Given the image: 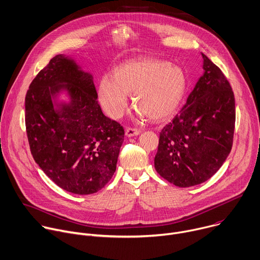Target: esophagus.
<instances>
[{"instance_id":"34e87169","label":"esophagus","mask_w":260,"mask_h":260,"mask_svg":"<svg viewBox=\"0 0 260 260\" xmlns=\"http://www.w3.org/2000/svg\"><path fill=\"white\" fill-rule=\"evenodd\" d=\"M140 134V131L134 127H126L125 129V136L126 137H134V136H138Z\"/></svg>"}]
</instances>
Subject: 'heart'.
<instances>
[{"instance_id": "1", "label": "heart", "mask_w": 260, "mask_h": 260, "mask_svg": "<svg viewBox=\"0 0 260 260\" xmlns=\"http://www.w3.org/2000/svg\"><path fill=\"white\" fill-rule=\"evenodd\" d=\"M188 86L185 71L156 58H141L117 66L112 78L104 76L98 86L99 101L112 118L127 109V94L139 117L153 121L168 118L180 106Z\"/></svg>"}]
</instances>
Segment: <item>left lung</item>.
Here are the masks:
<instances>
[{
    "label": "left lung",
    "instance_id": "1",
    "mask_svg": "<svg viewBox=\"0 0 260 260\" xmlns=\"http://www.w3.org/2000/svg\"><path fill=\"white\" fill-rule=\"evenodd\" d=\"M204 73L181 112L159 136L155 169L167 182L187 188L209 180L229 156L236 110L232 86L202 54Z\"/></svg>",
    "mask_w": 260,
    "mask_h": 260
}]
</instances>
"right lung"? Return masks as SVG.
Returning a JSON list of instances; mask_svg holds the SVG:
<instances>
[{"label":"right lung","mask_w":260,"mask_h":260,"mask_svg":"<svg viewBox=\"0 0 260 260\" xmlns=\"http://www.w3.org/2000/svg\"><path fill=\"white\" fill-rule=\"evenodd\" d=\"M63 89L71 101L55 108L53 98ZM25 126L35 161L61 189L93 194L114 175L124 129L103 114L92 74L71 58L56 55L34 78Z\"/></svg>","instance_id":"obj_1"}]
</instances>
